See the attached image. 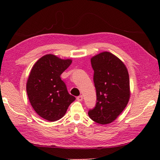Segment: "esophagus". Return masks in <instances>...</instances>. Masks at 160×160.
I'll return each mask as SVG.
<instances>
[{"label":"esophagus","mask_w":160,"mask_h":160,"mask_svg":"<svg viewBox=\"0 0 160 160\" xmlns=\"http://www.w3.org/2000/svg\"><path fill=\"white\" fill-rule=\"evenodd\" d=\"M82 99H83V97H82V95H80V96H78V97H77V99L78 100V101H80V102L82 101Z\"/></svg>","instance_id":"34e87169"}]
</instances>
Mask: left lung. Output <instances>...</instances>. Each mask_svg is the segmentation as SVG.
Returning <instances> with one entry per match:
<instances>
[{
    "label": "left lung",
    "mask_w": 160,
    "mask_h": 160,
    "mask_svg": "<svg viewBox=\"0 0 160 160\" xmlns=\"http://www.w3.org/2000/svg\"><path fill=\"white\" fill-rule=\"evenodd\" d=\"M97 102L88 115L99 124L113 122L125 109L130 98L128 70L113 54L102 52L91 58Z\"/></svg>",
    "instance_id": "1"
}]
</instances>
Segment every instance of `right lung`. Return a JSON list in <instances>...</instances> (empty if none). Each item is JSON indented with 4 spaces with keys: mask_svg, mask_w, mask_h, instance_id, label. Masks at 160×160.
<instances>
[{
    "mask_svg": "<svg viewBox=\"0 0 160 160\" xmlns=\"http://www.w3.org/2000/svg\"><path fill=\"white\" fill-rule=\"evenodd\" d=\"M71 63L70 59L63 60L48 54L39 59L32 68L27 82V92L35 112L46 120H59L75 99L61 78Z\"/></svg>",
    "mask_w": 160,
    "mask_h": 160,
    "instance_id": "1",
    "label": "right lung"
}]
</instances>
